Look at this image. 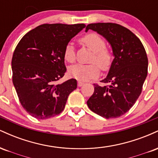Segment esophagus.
<instances>
[{
  "label": "esophagus",
  "instance_id": "34e87169",
  "mask_svg": "<svg viewBox=\"0 0 158 158\" xmlns=\"http://www.w3.org/2000/svg\"><path fill=\"white\" fill-rule=\"evenodd\" d=\"M84 84H85V83L83 82V81H78V86H79V87H81Z\"/></svg>",
  "mask_w": 158,
  "mask_h": 158
}]
</instances>
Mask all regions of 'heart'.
<instances>
[{
    "label": "heart",
    "instance_id": "heart-1",
    "mask_svg": "<svg viewBox=\"0 0 158 158\" xmlns=\"http://www.w3.org/2000/svg\"><path fill=\"white\" fill-rule=\"evenodd\" d=\"M79 42L90 50L92 53L90 64H75L69 68V74L79 80H88L99 75V68L103 71L109 70L112 62V54L109 49L106 47V41L100 35L94 32L86 34L79 39ZM64 58L68 62L75 61L74 48L71 43L65 46Z\"/></svg>",
    "mask_w": 158,
    "mask_h": 158
}]
</instances>
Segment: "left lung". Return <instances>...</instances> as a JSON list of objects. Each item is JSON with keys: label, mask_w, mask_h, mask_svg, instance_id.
<instances>
[{"label": "left lung", "mask_w": 158, "mask_h": 158, "mask_svg": "<svg viewBox=\"0 0 158 158\" xmlns=\"http://www.w3.org/2000/svg\"><path fill=\"white\" fill-rule=\"evenodd\" d=\"M97 32L110 43L114 59L102 85L94 84L87 101L92 111L106 119L128 112L138 99L148 73L144 47L131 30L114 23H90L85 28Z\"/></svg>", "instance_id": "1"}]
</instances>
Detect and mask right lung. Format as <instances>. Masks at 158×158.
<instances>
[{"label":"right lung","mask_w":158,"mask_h":158,"mask_svg":"<svg viewBox=\"0 0 158 158\" xmlns=\"http://www.w3.org/2000/svg\"><path fill=\"white\" fill-rule=\"evenodd\" d=\"M84 23H44L23 36L12 59V82L21 106L36 119H45L64 110L75 79L57 84L66 72L64 50Z\"/></svg>","instance_id":"obj_1"}]
</instances>
